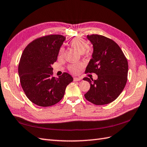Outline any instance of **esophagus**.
<instances>
[{
    "instance_id": "34e87169",
    "label": "esophagus",
    "mask_w": 147,
    "mask_h": 147,
    "mask_svg": "<svg viewBox=\"0 0 147 147\" xmlns=\"http://www.w3.org/2000/svg\"><path fill=\"white\" fill-rule=\"evenodd\" d=\"M81 79L79 78H74V81H81Z\"/></svg>"
}]
</instances>
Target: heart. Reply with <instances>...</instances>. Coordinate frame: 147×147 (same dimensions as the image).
Returning a JSON list of instances; mask_svg holds the SVG:
<instances>
[{
    "mask_svg": "<svg viewBox=\"0 0 147 147\" xmlns=\"http://www.w3.org/2000/svg\"><path fill=\"white\" fill-rule=\"evenodd\" d=\"M71 46H72L74 49H76L78 52H79L81 54H83L84 53H88V49L89 47V43L85 39L81 38V37H75L73 39L70 41ZM64 48L62 47L61 48L59 51V55L60 57L63 56L64 53ZM82 67L81 64H74V65H71L69 66L70 70L72 72L76 73H78L79 70Z\"/></svg>",
    "mask_w": 147,
    "mask_h": 147,
    "instance_id": "1",
    "label": "heart"
}]
</instances>
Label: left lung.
Here are the masks:
<instances>
[{"label": "left lung", "mask_w": 147, "mask_h": 147, "mask_svg": "<svg viewBox=\"0 0 147 147\" xmlns=\"http://www.w3.org/2000/svg\"><path fill=\"white\" fill-rule=\"evenodd\" d=\"M87 39L93 44V52L85 73H96L98 79L83 78L90 84L84 97L96 105L110 103L119 96L127 83V59L118 44L108 37L92 34L88 35Z\"/></svg>", "instance_id": "1"}]
</instances>
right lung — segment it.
<instances>
[{"label": "right lung", "instance_id": "right-lung-1", "mask_svg": "<svg viewBox=\"0 0 147 147\" xmlns=\"http://www.w3.org/2000/svg\"><path fill=\"white\" fill-rule=\"evenodd\" d=\"M66 37L49 35L37 39L24 50L18 67L22 89L29 100L39 107H50L62 99L66 86L73 81L69 74L53 76L56 62Z\"/></svg>", "mask_w": 147, "mask_h": 147}]
</instances>
